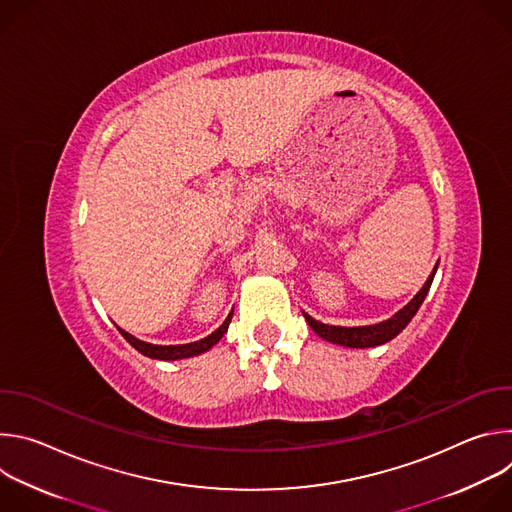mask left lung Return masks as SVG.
Returning <instances> with one entry per match:
<instances>
[{
	"mask_svg": "<svg viewBox=\"0 0 512 512\" xmlns=\"http://www.w3.org/2000/svg\"><path fill=\"white\" fill-rule=\"evenodd\" d=\"M437 269V267H435ZM433 273L427 277L425 285L417 291V296L403 308L399 310L393 318L381 322V324H373V326H354V328H346V326H330V324H322L318 320H314L312 316L306 314L308 324L312 326V330L322 336L324 340H330L334 344H342V346H350V348H369V346H379L389 342L391 338H395L409 322L411 318L417 314L419 306L423 304L427 291L431 287L433 281Z\"/></svg>",
	"mask_w": 512,
	"mask_h": 512,
	"instance_id": "obj_1",
	"label": "left lung"
}]
</instances>
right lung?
<instances>
[{"instance_id":"add662e5","label":"right lung","mask_w":512,"mask_h":512,"mask_svg":"<svg viewBox=\"0 0 512 512\" xmlns=\"http://www.w3.org/2000/svg\"><path fill=\"white\" fill-rule=\"evenodd\" d=\"M231 318H233V312L229 314V318L221 324V328H216L210 336L202 338V340H196V342H188V344H170V346H160V344H150V342H143V340H137L135 336L127 334L125 330H119L123 334V338L135 348L139 350L141 354L145 356H152V358H160V360H176V358H188V356H196L200 352H206L208 348H212L218 340H221L225 336V332L229 330V324H231Z\"/></svg>"}]
</instances>
